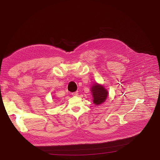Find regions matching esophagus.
<instances>
[{
	"label": "esophagus",
	"instance_id": "obj_1",
	"mask_svg": "<svg viewBox=\"0 0 160 160\" xmlns=\"http://www.w3.org/2000/svg\"><path fill=\"white\" fill-rule=\"evenodd\" d=\"M72 94L73 96H77L78 95V91H76V92L72 93Z\"/></svg>",
	"mask_w": 160,
	"mask_h": 160
}]
</instances>
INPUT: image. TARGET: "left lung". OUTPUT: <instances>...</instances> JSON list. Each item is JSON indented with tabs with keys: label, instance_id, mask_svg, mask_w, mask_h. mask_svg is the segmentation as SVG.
<instances>
[{
	"label": "left lung",
	"instance_id": "1",
	"mask_svg": "<svg viewBox=\"0 0 160 160\" xmlns=\"http://www.w3.org/2000/svg\"><path fill=\"white\" fill-rule=\"evenodd\" d=\"M91 92H92V96L94 98L93 102L97 105L104 102L108 96L107 90L103 86L98 83H95L92 87Z\"/></svg>",
	"mask_w": 160,
	"mask_h": 160
}]
</instances>
